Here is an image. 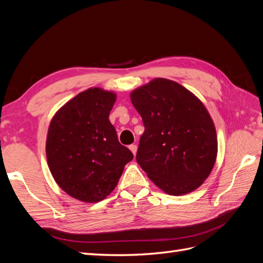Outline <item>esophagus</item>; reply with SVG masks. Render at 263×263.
Segmentation results:
<instances>
[{"mask_svg":"<svg viewBox=\"0 0 263 263\" xmlns=\"http://www.w3.org/2000/svg\"><path fill=\"white\" fill-rule=\"evenodd\" d=\"M129 149H130L132 153L134 154V156L136 155V153H137V146H136V145H130V146H129Z\"/></svg>","mask_w":263,"mask_h":263,"instance_id":"34e87169","label":"esophagus"}]
</instances>
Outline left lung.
<instances>
[{
    "label": "left lung",
    "instance_id": "8db88e82",
    "mask_svg": "<svg viewBox=\"0 0 263 263\" xmlns=\"http://www.w3.org/2000/svg\"><path fill=\"white\" fill-rule=\"evenodd\" d=\"M145 125L136 160L166 194L193 192L211 174L217 135L203 103L178 82L156 78L130 93Z\"/></svg>",
    "mask_w": 263,
    "mask_h": 263
}]
</instances>
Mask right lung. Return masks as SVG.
<instances>
[{
  "label": "right lung",
  "mask_w": 263,
  "mask_h": 263,
  "mask_svg": "<svg viewBox=\"0 0 263 263\" xmlns=\"http://www.w3.org/2000/svg\"><path fill=\"white\" fill-rule=\"evenodd\" d=\"M115 101L114 92L90 87L59 108L50 122L47 162L57 184L76 200H104L134 158L119 144L108 119Z\"/></svg>",
  "instance_id": "right-lung-1"
}]
</instances>
